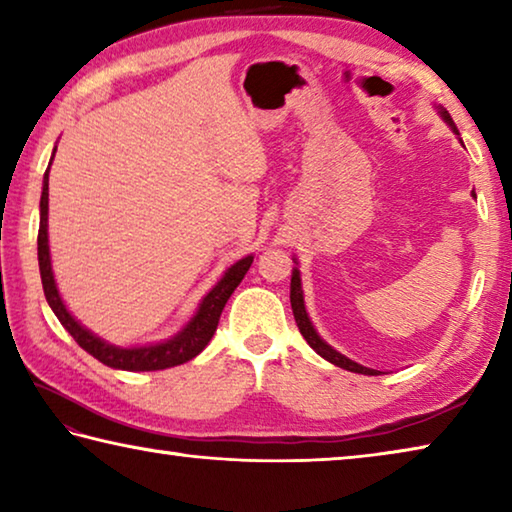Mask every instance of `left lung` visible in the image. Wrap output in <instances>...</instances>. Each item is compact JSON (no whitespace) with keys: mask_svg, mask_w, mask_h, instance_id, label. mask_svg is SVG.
Returning a JSON list of instances; mask_svg holds the SVG:
<instances>
[{"mask_svg":"<svg viewBox=\"0 0 512 512\" xmlns=\"http://www.w3.org/2000/svg\"><path fill=\"white\" fill-rule=\"evenodd\" d=\"M438 112L440 117H443L449 126H452V131L458 135L456 126L452 117H449V112L438 106ZM291 309H293V316H296V323H298V329L300 334L305 336V341L314 348L320 357L327 359L329 363H334V366H339L343 370H350V372H359V375H379V370H372V368H366L361 366V363L352 361L348 357H343L341 352H336L332 345H327L323 339H320L318 332L314 329V325H311V320L307 316V309H305V298H302V287H300V271L298 268H293V275H291Z\"/></svg>","mask_w":512,"mask_h":512,"instance_id":"1","label":"left lung"}]
</instances>
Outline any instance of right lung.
<instances>
[{"mask_svg": "<svg viewBox=\"0 0 512 512\" xmlns=\"http://www.w3.org/2000/svg\"><path fill=\"white\" fill-rule=\"evenodd\" d=\"M56 153V149H54ZM54 160V158H51ZM51 167V162H49ZM47 216H49V169L45 171V180H42V196H40V230H38V264H40V277H42V289H45V298L49 302L51 311L60 320L69 334L74 336V341L81 345L85 352H90L94 359L106 363L110 368L117 370H131V372H144V370H164L180 366L194 359L198 352L205 350V345L212 341L219 325L221 311L225 302L235 293L239 282L244 280L250 264H253V255L239 259L237 264H232L223 277L216 282V287L207 293L194 318L183 327V332H178L173 339L142 345V348H117L110 345L99 336H94L90 329H85L79 320L69 314L63 298L56 289L54 271H51V257H49V237H47Z\"/></svg>", "mask_w": 512, "mask_h": 512, "instance_id": "obj_1", "label": "right lung"}]
</instances>
